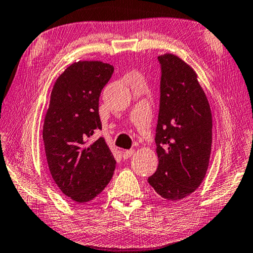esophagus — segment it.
<instances>
[{
    "mask_svg": "<svg viewBox=\"0 0 253 253\" xmlns=\"http://www.w3.org/2000/svg\"><path fill=\"white\" fill-rule=\"evenodd\" d=\"M133 153H134V150L133 149L126 150V151H123V158L124 159H129Z\"/></svg>",
    "mask_w": 253,
    "mask_h": 253,
    "instance_id": "esophagus-1",
    "label": "esophagus"
}]
</instances>
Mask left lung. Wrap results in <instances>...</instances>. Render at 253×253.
Instances as JSON below:
<instances>
[{
  "mask_svg": "<svg viewBox=\"0 0 253 253\" xmlns=\"http://www.w3.org/2000/svg\"><path fill=\"white\" fill-rule=\"evenodd\" d=\"M160 105L156 129L159 166L148 182L166 200L178 201L205 179L212 143V115L197 74L173 54L158 57Z\"/></svg>",
  "mask_w": 253,
  "mask_h": 253,
  "instance_id": "8db88e82",
  "label": "left lung"
}]
</instances>
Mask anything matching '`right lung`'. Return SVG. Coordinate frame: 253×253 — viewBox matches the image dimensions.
Returning <instances> with one entry per match:
<instances>
[{"instance_id":"1","label":"right lung","mask_w":253,"mask_h":253,"mask_svg":"<svg viewBox=\"0 0 253 253\" xmlns=\"http://www.w3.org/2000/svg\"><path fill=\"white\" fill-rule=\"evenodd\" d=\"M114 72L99 61L73 63L57 78L44 120L43 142L51 175L73 201H91L112 179L115 160L103 138L99 99Z\"/></svg>"}]
</instances>
